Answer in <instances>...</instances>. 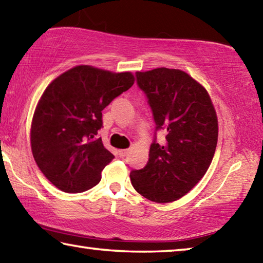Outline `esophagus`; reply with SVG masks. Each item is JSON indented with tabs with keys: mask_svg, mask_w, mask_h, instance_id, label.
I'll list each match as a JSON object with an SVG mask.
<instances>
[{
	"mask_svg": "<svg viewBox=\"0 0 263 263\" xmlns=\"http://www.w3.org/2000/svg\"><path fill=\"white\" fill-rule=\"evenodd\" d=\"M127 153H128V149H119V151H118V155H119V157H121V158L126 157Z\"/></svg>",
	"mask_w": 263,
	"mask_h": 263,
	"instance_id": "34e87169",
	"label": "esophagus"
}]
</instances>
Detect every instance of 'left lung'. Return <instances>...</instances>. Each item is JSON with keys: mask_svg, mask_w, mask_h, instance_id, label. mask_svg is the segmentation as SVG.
<instances>
[{"mask_svg": "<svg viewBox=\"0 0 263 263\" xmlns=\"http://www.w3.org/2000/svg\"><path fill=\"white\" fill-rule=\"evenodd\" d=\"M155 122L147 164L130 173L131 183L145 198L168 203L181 198L205 174L215 155L218 122L210 96L180 69L137 72ZM166 132L159 144L156 132Z\"/></svg>", "mask_w": 263, "mask_h": 263, "instance_id": "left-lung-1", "label": "left lung"}]
</instances>
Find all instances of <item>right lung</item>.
<instances>
[{
  "instance_id": "right-lung-1",
  "label": "right lung",
  "mask_w": 263,
  "mask_h": 263,
  "mask_svg": "<svg viewBox=\"0 0 263 263\" xmlns=\"http://www.w3.org/2000/svg\"><path fill=\"white\" fill-rule=\"evenodd\" d=\"M133 75L77 66L50 83L35 108L31 148L46 179L65 193H82L101 181L115 157L99 131L102 110L128 90Z\"/></svg>"
}]
</instances>
